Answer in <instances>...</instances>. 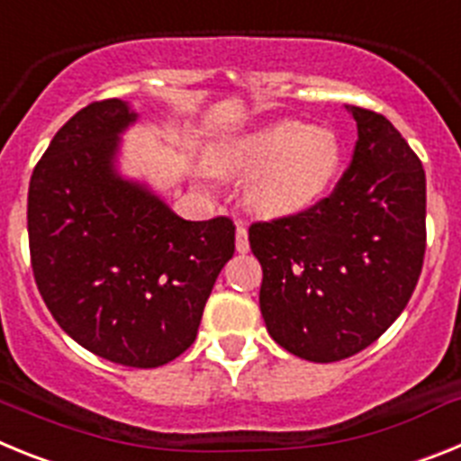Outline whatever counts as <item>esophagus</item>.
I'll list each match as a JSON object with an SVG mask.
<instances>
[{"instance_id": "esophagus-1", "label": "esophagus", "mask_w": 461, "mask_h": 461, "mask_svg": "<svg viewBox=\"0 0 461 461\" xmlns=\"http://www.w3.org/2000/svg\"><path fill=\"white\" fill-rule=\"evenodd\" d=\"M235 249L240 254H247L249 251V235H247V226L242 221H238V228H235Z\"/></svg>"}]
</instances>
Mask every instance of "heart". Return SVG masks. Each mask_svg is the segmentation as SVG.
Masks as SVG:
<instances>
[{
  "mask_svg": "<svg viewBox=\"0 0 461 461\" xmlns=\"http://www.w3.org/2000/svg\"><path fill=\"white\" fill-rule=\"evenodd\" d=\"M341 164L339 138L303 122H276L223 142L212 154L221 173L251 175L247 203L260 214H293L323 198ZM212 173L210 164L203 166Z\"/></svg>",
  "mask_w": 461,
  "mask_h": 461,
  "instance_id": "b5f03b06",
  "label": "heart"
}]
</instances>
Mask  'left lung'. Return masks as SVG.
<instances>
[{
  "label": "left lung",
  "mask_w": 461,
  "mask_h": 461,
  "mask_svg": "<svg viewBox=\"0 0 461 461\" xmlns=\"http://www.w3.org/2000/svg\"><path fill=\"white\" fill-rule=\"evenodd\" d=\"M348 110L357 140L335 189L307 210L249 226L267 332L312 362L374 344L409 304L425 260L420 158L385 117Z\"/></svg>",
  "instance_id": "8db88e82"
}]
</instances>
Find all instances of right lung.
<instances>
[{
  "label": "right lung",
  "instance_id": "obj_1",
  "mask_svg": "<svg viewBox=\"0 0 461 461\" xmlns=\"http://www.w3.org/2000/svg\"><path fill=\"white\" fill-rule=\"evenodd\" d=\"M136 113L94 101L55 133L27 195L36 286L71 339L124 367L152 369L195 339L207 297L235 251L233 219L185 221L115 173Z\"/></svg>",
  "mask_w": 461,
  "mask_h": 461
}]
</instances>
